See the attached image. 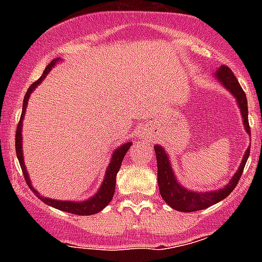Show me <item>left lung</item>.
I'll use <instances>...</instances> for the list:
<instances>
[{"mask_svg": "<svg viewBox=\"0 0 262 262\" xmlns=\"http://www.w3.org/2000/svg\"><path fill=\"white\" fill-rule=\"evenodd\" d=\"M215 76L226 86V89H228L232 92V95L237 99V104H238L242 113L245 129L251 136L250 124H248L247 99H246L245 91L242 90L238 81H237L236 76L233 75L231 68L227 67L226 64H222L218 68ZM155 152L156 158H157V179L161 196L171 208L179 210V212H196V210L205 209V208L226 199L233 191L237 184H238L239 178H241L242 172H244L246 162L248 160V156H250V149H247L244 158H242L239 168L234 173L233 178L231 179V182L227 186H224L223 189L210 192H195L186 190L176 181L172 168H171L170 161H168L167 153L165 152V149L161 146H155Z\"/></svg>", "mask_w": 262, "mask_h": 262, "instance_id": "8db88e82", "label": "left lung"}]
</instances>
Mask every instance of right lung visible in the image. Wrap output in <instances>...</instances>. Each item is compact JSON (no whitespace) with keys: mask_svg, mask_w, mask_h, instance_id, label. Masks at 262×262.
Returning a JSON list of instances; mask_svg holds the SVG:
<instances>
[{"mask_svg":"<svg viewBox=\"0 0 262 262\" xmlns=\"http://www.w3.org/2000/svg\"><path fill=\"white\" fill-rule=\"evenodd\" d=\"M58 59H59V58H55V59H53L52 62H50L49 64L46 67V70H44L43 75L40 76V78L34 82V83L29 87L28 91H26L25 97H24V102H23V113H21L20 121H18V124H17L16 134H15V136H16V138H15L16 156H17L18 162H20V167H21V170H23L24 179L26 180V184L29 185V187L33 190L34 194H35L36 196L41 200V202H44L46 204L50 205V207L57 208V209H59V210H63V212L77 214V215H91V214H96L97 212H100V210L104 209V208L106 207L110 202H112L113 196H114V192H115L116 173H118L119 168H120V165H121V162H123L124 156H125V153L128 152L129 147L132 146V142H129V143H124L123 146H120L118 149L115 150L114 155H113V157H112V162H110V165L107 166V171H106V175H105V180H104V182H102V186L100 187V190L97 191V194L95 195V196H92L91 199L86 200V202H81V203L59 202V200H53V199H48V198L40 196V195H39V192L36 191L33 186H31L30 180H29L28 172H26V170H25V165H24L23 148H21V146H23V144H21V126H23L21 124H23V115L25 114L26 106H28L29 97H30V94L33 92V90L35 89V87L44 80V77L48 75V72L52 70L53 66L58 62Z\"/></svg>","mask_w":262,"mask_h":262,"instance_id":"add662e5","label":"right lung"}]
</instances>
